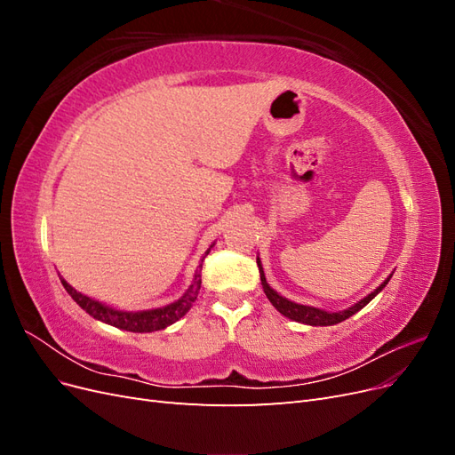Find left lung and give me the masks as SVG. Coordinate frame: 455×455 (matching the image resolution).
Masks as SVG:
<instances>
[{"instance_id": "8db88e82", "label": "left lung", "mask_w": 455, "mask_h": 455, "mask_svg": "<svg viewBox=\"0 0 455 455\" xmlns=\"http://www.w3.org/2000/svg\"><path fill=\"white\" fill-rule=\"evenodd\" d=\"M256 264H258V269H259V281H261V286H264V292L267 296V299L273 304V307L277 309L281 315L288 316V319H292L296 323H304V324H309V326H332V324H338L341 321L349 319L351 315H355L356 311H361L366 304H370L371 299H374L383 288L385 284L389 283L391 275L387 279H385L374 292L368 294L366 298H363L361 301H356L355 306H351L349 309H343V311H338V313H330V311H324V309H319V307H311V306H301V304H296V301H291L283 298L281 294H277L273 291V288L267 284L266 281V275H264V267H261V261L259 258H256Z\"/></svg>"}]
</instances>
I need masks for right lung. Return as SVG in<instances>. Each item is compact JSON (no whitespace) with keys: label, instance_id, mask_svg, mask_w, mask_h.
I'll return each instance as SVG.
<instances>
[{"label":"right lung","instance_id":"1","mask_svg":"<svg viewBox=\"0 0 455 455\" xmlns=\"http://www.w3.org/2000/svg\"><path fill=\"white\" fill-rule=\"evenodd\" d=\"M211 249H212V244H211ZM211 249L204 252L203 259L206 258V254L211 252ZM203 259L197 266L194 283H191L186 294L182 298H178L176 301H172V304L164 306V307H157V309L119 311V309H114V307L102 304V301H96L85 294L77 292L76 288L72 284H68L62 277H60V283L66 288V292L74 298L76 304L84 311H87L91 316H94L96 321H102L106 324H112L121 330H127V332H156V330H163V328L171 326L172 323H176L178 319H182V316L191 309V306H194V301L197 299L199 288H201Z\"/></svg>","mask_w":455,"mask_h":455}]
</instances>
